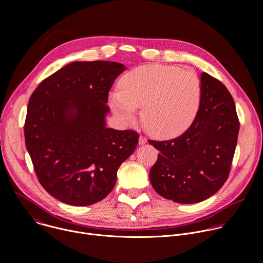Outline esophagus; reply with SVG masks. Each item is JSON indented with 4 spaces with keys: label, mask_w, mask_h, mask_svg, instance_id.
I'll return each instance as SVG.
<instances>
[{
    "label": "esophagus",
    "mask_w": 263,
    "mask_h": 263,
    "mask_svg": "<svg viewBox=\"0 0 263 263\" xmlns=\"http://www.w3.org/2000/svg\"><path fill=\"white\" fill-rule=\"evenodd\" d=\"M146 138L144 137V136H142V135H140L139 136V140H138V142H139V144H144V143H146Z\"/></svg>",
    "instance_id": "esophagus-1"
}]
</instances>
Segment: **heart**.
<instances>
[{"label": "heart", "instance_id": "heart-1", "mask_svg": "<svg viewBox=\"0 0 263 263\" xmlns=\"http://www.w3.org/2000/svg\"><path fill=\"white\" fill-rule=\"evenodd\" d=\"M120 91L110 96V105L125 121L141 108V121L158 138L181 135L199 111L202 86L197 74L174 65L149 64L134 68L121 79Z\"/></svg>", "mask_w": 263, "mask_h": 263}]
</instances>
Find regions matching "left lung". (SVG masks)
Here are the masks:
<instances>
[{
	"instance_id": "obj_1",
	"label": "left lung",
	"mask_w": 263,
	"mask_h": 263,
	"mask_svg": "<svg viewBox=\"0 0 263 263\" xmlns=\"http://www.w3.org/2000/svg\"><path fill=\"white\" fill-rule=\"evenodd\" d=\"M199 111L180 136L163 141L148 140L158 151L149 181L163 198L194 204L214 195L229 177L239 120L234 100L219 80L201 74Z\"/></svg>"
}]
</instances>
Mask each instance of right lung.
<instances>
[{"label": "right lung", "mask_w": 263, "mask_h": 263, "mask_svg": "<svg viewBox=\"0 0 263 263\" xmlns=\"http://www.w3.org/2000/svg\"><path fill=\"white\" fill-rule=\"evenodd\" d=\"M124 70L118 62H71L30 97L26 146L42 186L65 204L88 206L107 197L138 143L136 131L105 124L109 90Z\"/></svg>", "instance_id": "obj_1"}]
</instances>
